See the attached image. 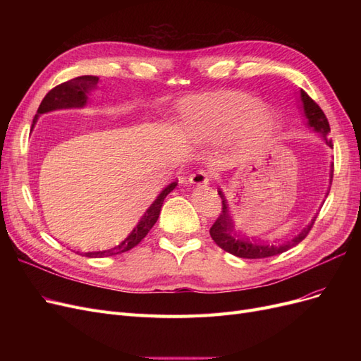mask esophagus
<instances>
[{"label":"esophagus","instance_id":"34e87169","mask_svg":"<svg viewBox=\"0 0 361 361\" xmlns=\"http://www.w3.org/2000/svg\"><path fill=\"white\" fill-rule=\"evenodd\" d=\"M190 182L192 185H207L209 183V174L206 170H197L190 176Z\"/></svg>","mask_w":361,"mask_h":361}]
</instances>
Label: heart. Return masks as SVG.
Listing matches in <instances>:
<instances>
[{
	"label": "heart",
	"instance_id": "heart-1",
	"mask_svg": "<svg viewBox=\"0 0 361 361\" xmlns=\"http://www.w3.org/2000/svg\"><path fill=\"white\" fill-rule=\"evenodd\" d=\"M260 106L262 101L250 93L216 92L194 99L187 108V118L200 140L223 138L235 129L248 138H264L274 133L277 116Z\"/></svg>",
	"mask_w": 361,
	"mask_h": 361
}]
</instances>
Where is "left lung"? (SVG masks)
Listing matches in <instances>:
<instances>
[{"label":"left lung","instance_id":"left-lung-1","mask_svg":"<svg viewBox=\"0 0 361 361\" xmlns=\"http://www.w3.org/2000/svg\"><path fill=\"white\" fill-rule=\"evenodd\" d=\"M301 101H302L304 114L309 120V126L313 128L316 133H321L325 138V143L331 147L333 146L331 140L326 138V134L330 133V123H329V120H326L324 111L321 110V106L316 104L304 90H301ZM333 167L334 166H331L330 183L333 182ZM218 194H220V197H221L223 207H221L220 215H218L215 223L212 224L209 233H211V238L214 239V243L218 247L227 251V253H231L238 257L264 259V257H271V256H277V255L285 253V251H288L289 248L300 244L302 239L309 235V232L312 231V227L314 224V220H316V216H314L312 223L307 227H304L301 233L292 238L290 241H283V243L255 241V239H248V238H243V236L236 235L233 220H232V214H231V209H228V204H227L224 194L221 191H218Z\"/></svg>","mask_w":361,"mask_h":361}]
</instances>
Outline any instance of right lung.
Wrapping results in <instances>:
<instances>
[{"instance_id": "right-lung-1", "label": "right lung", "mask_w": 361, "mask_h": 361, "mask_svg": "<svg viewBox=\"0 0 361 361\" xmlns=\"http://www.w3.org/2000/svg\"><path fill=\"white\" fill-rule=\"evenodd\" d=\"M97 82H99V78H97V76L84 75V76H78V78H73L71 81H66L57 87H54V89L49 90L47 93V96L43 97V101L40 102L37 114L35 118H32V125L36 123L39 114L54 111V110H61V108L84 106L87 102V94H89V92L96 89ZM176 185H178L176 182L170 183L169 187L158 195L157 200L150 204V207L146 211L143 218H141L137 227L129 233V236L125 239V241H122L118 245H116L110 250L90 251V253H84V256H87V257H108V256H114V255H122V253H125V251L134 248L137 244H140L141 239H143L149 233L150 228L154 227V224L157 223L164 199L167 197V194H170L174 190Z\"/></svg>"}]
</instances>
